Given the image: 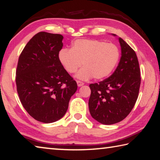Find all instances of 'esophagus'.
Wrapping results in <instances>:
<instances>
[{
  "label": "esophagus",
  "mask_w": 160,
  "mask_h": 160,
  "mask_svg": "<svg viewBox=\"0 0 160 160\" xmlns=\"http://www.w3.org/2000/svg\"><path fill=\"white\" fill-rule=\"evenodd\" d=\"M77 83L78 86H82L84 84L83 82H82V81H79V80L77 81Z\"/></svg>",
  "instance_id": "esophagus-1"
}]
</instances>
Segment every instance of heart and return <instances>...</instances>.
I'll list each match as a JSON object with an SVG mask.
<instances>
[{
    "label": "heart",
    "mask_w": 160,
    "mask_h": 160,
    "mask_svg": "<svg viewBox=\"0 0 160 160\" xmlns=\"http://www.w3.org/2000/svg\"><path fill=\"white\" fill-rule=\"evenodd\" d=\"M120 58V51L115 44L98 40L79 39L75 40L71 49L60 51L58 59L68 73H76L83 68L77 77L83 80L93 78L103 79L116 68Z\"/></svg>",
    "instance_id": "1"
}]
</instances>
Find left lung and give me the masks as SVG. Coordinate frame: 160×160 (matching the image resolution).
Returning <instances> with one entry per match:
<instances>
[{
  "mask_svg": "<svg viewBox=\"0 0 160 160\" xmlns=\"http://www.w3.org/2000/svg\"><path fill=\"white\" fill-rule=\"evenodd\" d=\"M122 56L115 72L100 82L90 84V115L99 122L112 125L125 119L139 92L141 74L137 54L119 38Z\"/></svg>",
  "mask_w": 160,
  "mask_h": 160,
  "instance_id": "obj_1",
  "label": "left lung"
}]
</instances>
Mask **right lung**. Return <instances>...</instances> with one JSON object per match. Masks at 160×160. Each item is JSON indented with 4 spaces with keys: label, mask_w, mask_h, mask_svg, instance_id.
I'll return each instance as SVG.
<instances>
[{
    "label": "right lung",
    "mask_w": 160,
    "mask_h": 160,
    "mask_svg": "<svg viewBox=\"0 0 160 160\" xmlns=\"http://www.w3.org/2000/svg\"><path fill=\"white\" fill-rule=\"evenodd\" d=\"M63 36L40 32L21 53L16 70L17 90L23 108L44 123L65 115L77 83L58 59Z\"/></svg>",
    "instance_id": "1"
}]
</instances>
